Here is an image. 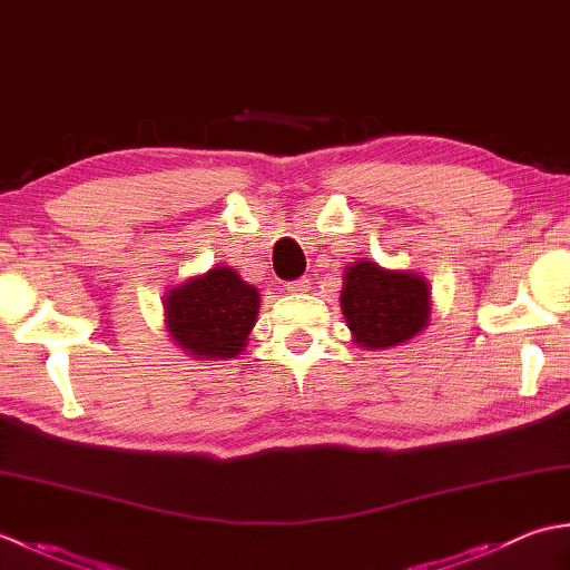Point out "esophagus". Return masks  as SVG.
<instances>
[{
    "label": "esophagus",
    "mask_w": 570,
    "mask_h": 570,
    "mask_svg": "<svg viewBox=\"0 0 570 570\" xmlns=\"http://www.w3.org/2000/svg\"><path fill=\"white\" fill-rule=\"evenodd\" d=\"M286 288L292 294H306L308 288H311V282H308V278H296V282H288Z\"/></svg>",
    "instance_id": "obj_1"
}]
</instances>
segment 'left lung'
I'll use <instances>...</instances> for the list:
<instances>
[{"label":"left lung","mask_w":570,"mask_h":570,"mask_svg":"<svg viewBox=\"0 0 570 570\" xmlns=\"http://www.w3.org/2000/svg\"><path fill=\"white\" fill-rule=\"evenodd\" d=\"M343 284V316L362 347L402 345L429 325V284L414 272H386L374 262H357L347 266Z\"/></svg>","instance_id":"left-lung-1"}]
</instances>
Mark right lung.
I'll use <instances>...</instances> for the list:
<instances>
[{
    "label": "right lung",
    "instance_id": "1",
    "mask_svg": "<svg viewBox=\"0 0 570 570\" xmlns=\"http://www.w3.org/2000/svg\"><path fill=\"white\" fill-rule=\"evenodd\" d=\"M259 313L257 288L245 284L229 266L171 288L166 296V323L174 341L200 360H229L242 353Z\"/></svg>",
    "mask_w": 570,
    "mask_h": 570
}]
</instances>
